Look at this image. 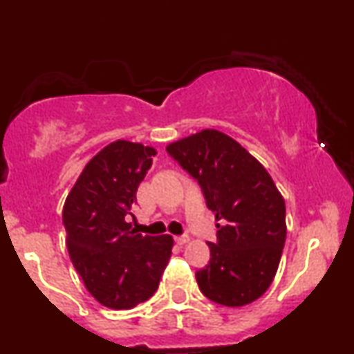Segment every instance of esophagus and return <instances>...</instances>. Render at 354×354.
I'll return each instance as SVG.
<instances>
[{"mask_svg":"<svg viewBox=\"0 0 354 354\" xmlns=\"http://www.w3.org/2000/svg\"><path fill=\"white\" fill-rule=\"evenodd\" d=\"M174 241H176L178 245H185V243L189 241V236H186V234H181V236H174Z\"/></svg>","mask_w":354,"mask_h":354,"instance_id":"34e87169","label":"esophagus"}]
</instances>
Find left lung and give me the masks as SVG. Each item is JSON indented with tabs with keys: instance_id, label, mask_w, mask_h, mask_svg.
Returning <instances> with one entry per match:
<instances>
[{
	"instance_id": "obj_1",
	"label": "left lung",
	"mask_w": 354,
	"mask_h": 354,
	"mask_svg": "<svg viewBox=\"0 0 354 354\" xmlns=\"http://www.w3.org/2000/svg\"><path fill=\"white\" fill-rule=\"evenodd\" d=\"M200 185L214 211L216 241L208 265L196 271L201 293L223 306H245L270 288L286 239L283 196L256 158L233 138L203 129L166 146Z\"/></svg>"
}]
</instances>
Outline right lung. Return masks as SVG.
I'll use <instances>...</instances> for the list:
<instances>
[{
	"label": "right lung",
	"instance_id": "add662e5",
	"mask_svg": "<svg viewBox=\"0 0 354 354\" xmlns=\"http://www.w3.org/2000/svg\"><path fill=\"white\" fill-rule=\"evenodd\" d=\"M154 154L140 143L108 145L86 165L64 203L73 266L89 293L111 310L151 298L171 256L169 234L143 236L126 223Z\"/></svg>",
	"mask_w": 354,
	"mask_h": 354
}]
</instances>
